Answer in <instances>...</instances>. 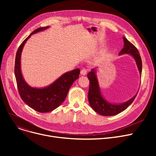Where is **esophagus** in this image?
Returning a JSON list of instances; mask_svg holds the SVG:
<instances>
[{"instance_id":"obj_1","label":"esophagus","mask_w":156,"mask_h":156,"mask_svg":"<svg viewBox=\"0 0 156 156\" xmlns=\"http://www.w3.org/2000/svg\"><path fill=\"white\" fill-rule=\"evenodd\" d=\"M80 74H81V75L85 76L87 75V71H86V69H81V71H80Z\"/></svg>"}]
</instances>
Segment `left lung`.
Returning <instances> with one entry per match:
<instances>
[{
    "instance_id": "obj_1",
    "label": "left lung",
    "mask_w": 156,
    "mask_h": 156,
    "mask_svg": "<svg viewBox=\"0 0 156 156\" xmlns=\"http://www.w3.org/2000/svg\"><path fill=\"white\" fill-rule=\"evenodd\" d=\"M122 38L124 41V46L119 53V55L129 54L132 56L135 61L138 69L140 73V75L141 76L142 63L141 57L138 49L132 43H130L125 37H122ZM87 77L90 80L88 94V99L90 105L96 112L102 116H114L125 111L129 107V105L132 104L138 94L137 92L132 98L123 103L112 104L106 100L101 93L97 76V69H92L90 72L88 73Z\"/></svg>"
}]
</instances>
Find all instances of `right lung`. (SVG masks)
<instances>
[{
	"label": "right lung",
	"mask_w": 156,
	"mask_h": 156,
	"mask_svg": "<svg viewBox=\"0 0 156 156\" xmlns=\"http://www.w3.org/2000/svg\"><path fill=\"white\" fill-rule=\"evenodd\" d=\"M48 28L49 27H41L33 31L18 48L15 59V77L21 99L29 107L39 112H48L58 108L65 100L74 81L79 78L80 73V69L65 73L52 83L42 88L32 87L24 80L21 69V57L23 47L32 35Z\"/></svg>",
	"instance_id": "right-lung-1"
}]
</instances>
